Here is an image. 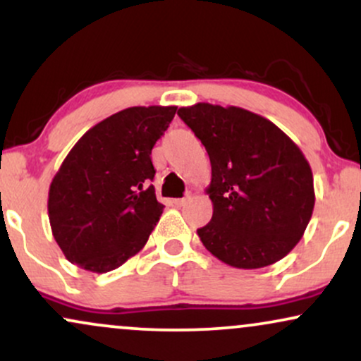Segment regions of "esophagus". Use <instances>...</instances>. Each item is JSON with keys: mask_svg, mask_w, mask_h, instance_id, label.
<instances>
[{"mask_svg": "<svg viewBox=\"0 0 361 361\" xmlns=\"http://www.w3.org/2000/svg\"><path fill=\"white\" fill-rule=\"evenodd\" d=\"M188 198H190V197H183V198H175V200H173V205H175V207H181V205H185L186 202H188Z\"/></svg>", "mask_w": 361, "mask_h": 361, "instance_id": "obj_1", "label": "esophagus"}]
</instances>
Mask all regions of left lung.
<instances>
[{
    "label": "left lung",
    "instance_id": "8db88e82",
    "mask_svg": "<svg viewBox=\"0 0 361 361\" xmlns=\"http://www.w3.org/2000/svg\"><path fill=\"white\" fill-rule=\"evenodd\" d=\"M178 115L207 149L212 221L197 231L215 258L244 270L276 263L312 217L307 159L275 123L239 106L197 103Z\"/></svg>",
    "mask_w": 361,
    "mask_h": 361
}]
</instances>
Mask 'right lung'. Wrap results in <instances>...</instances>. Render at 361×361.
Returning a JSON list of instances; mask_svg holds the SVG:
<instances>
[{
    "label": "right lung",
    "instance_id": "1",
    "mask_svg": "<svg viewBox=\"0 0 361 361\" xmlns=\"http://www.w3.org/2000/svg\"><path fill=\"white\" fill-rule=\"evenodd\" d=\"M176 106H130L91 127L49 188L52 235L68 261L93 273L122 267L147 243L163 214L151 151Z\"/></svg>",
    "mask_w": 361,
    "mask_h": 361
}]
</instances>
